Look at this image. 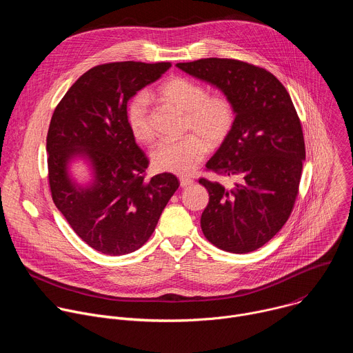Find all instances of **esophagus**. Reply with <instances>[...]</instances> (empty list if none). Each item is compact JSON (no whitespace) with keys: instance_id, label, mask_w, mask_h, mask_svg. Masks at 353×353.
Wrapping results in <instances>:
<instances>
[{"instance_id":"esophagus-1","label":"esophagus","mask_w":353,"mask_h":353,"mask_svg":"<svg viewBox=\"0 0 353 353\" xmlns=\"http://www.w3.org/2000/svg\"><path fill=\"white\" fill-rule=\"evenodd\" d=\"M192 183H194L192 179H188V177H181V179H180V185H181L183 188L192 185Z\"/></svg>"}]
</instances>
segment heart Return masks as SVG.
I'll return each mask as SVG.
<instances>
[{
    "label": "heart",
    "instance_id": "1",
    "mask_svg": "<svg viewBox=\"0 0 353 353\" xmlns=\"http://www.w3.org/2000/svg\"><path fill=\"white\" fill-rule=\"evenodd\" d=\"M159 97L181 113L183 134L177 141H163L152 152L157 170L174 174H190L204 159L208 146H221L232 134L236 123V108L226 94H208V90L188 78L173 77L158 88ZM125 117L134 138L142 143L155 139L148 97L142 93L128 100Z\"/></svg>",
    "mask_w": 353,
    "mask_h": 353
}]
</instances>
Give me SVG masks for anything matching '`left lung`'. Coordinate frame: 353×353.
Instances as JSON below:
<instances>
[{
	"instance_id": "1",
	"label": "left lung",
	"mask_w": 353,
	"mask_h": 353,
	"mask_svg": "<svg viewBox=\"0 0 353 353\" xmlns=\"http://www.w3.org/2000/svg\"><path fill=\"white\" fill-rule=\"evenodd\" d=\"M232 99L236 123L207 162V170L236 179L226 188L199 179L210 192L201 215L204 236L221 250L244 254L263 247L289 219L306 159L305 138L292 99L270 71L232 59L179 63Z\"/></svg>"
}]
</instances>
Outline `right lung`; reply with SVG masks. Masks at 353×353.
Listing matches in <instances>:
<instances>
[{"instance_id": "right-lung-1", "label": "right lung", "mask_w": 353, "mask_h": 353, "mask_svg": "<svg viewBox=\"0 0 353 353\" xmlns=\"http://www.w3.org/2000/svg\"><path fill=\"white\" fill-rule=\"evenodd\" d=\"M170 67L141 61L96 65L68 89L50 121L47 166L54 204L72 230L103 254L124 256L142 247L180 185L172 173L145 180L149 161L125 117L128 100ZM78 154L94 166L89 188L68 176L66 165Z\"/></svg>"}]
</instances>
